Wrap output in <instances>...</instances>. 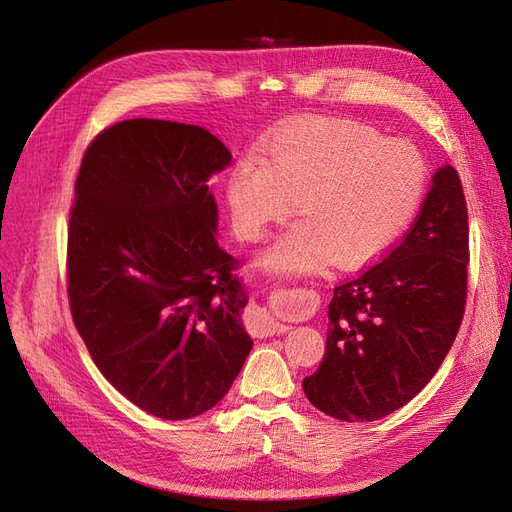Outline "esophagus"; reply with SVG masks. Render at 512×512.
<instances>
[{"mask_svg":"<svg viewBox=\"0 0 512 512\" xmlns=\"http://www.w3.org/2000/svg\"><path fill=\"white\" fill-rule=\"evenodd\" d=\"M288 331V324H282L273 320L267 312H258L256 316V333L260 337H271V335H282Z\"/></svg>","mask_w":512,"mask_h":512,"instance_id":"esophagus-1","label":"esophagus"}]
</instances>
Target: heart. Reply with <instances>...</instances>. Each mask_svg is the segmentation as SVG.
Masks as SVG:
<instances>
[{"instance_id":"obj_1","label":"heart","mask_w":512,"mask_h":512,"mask_svg":"<svg viewBox=\"0 0 512 512\" xmlns=\"http://www.w3.org/2000/svg\"><path fill=\"white\" fill-rule=\"evenodd\" d=\"M427 175L423 153L408 141L350 119L299 117L235 162L226 200L243 241H258L299 203L303 222L258 262L273 273H309L331 258L356 267L389 250L421 207Z\"/></svg>"}]
</instances>
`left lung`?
<instances>
[{"label": "left lung", "mask_w": 512, "mask_h": 512, "mask_svg": "<svg viewBox=\"0 0 512 512\" xmlns=\"http://www.w3.org/2000/svg\"><path fill=\"white\" fill-rule=\"evenodd\" d=\"M468 256L466 198L457 170L444 164L401 243L335 288L327 352L303 380L309 404L359 423L421 393L457 337Z\"/></svg>", "instance_id": "left-lung-1"}]
</instances>
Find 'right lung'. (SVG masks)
Segmentation results:
<instances>
[{
    "mask_svg": "<svg viewBox=\"0 0 512 512\" xmlns=\"http://www.w3.org/2000/svg\"><path fill=\"white\" fill-rule=\"evenodd\" d=\"M230 160L205 128L128 119L94 138L74 185V324L102 376L166 421L211 410L254 346L207 185Z\"/></svg>",
    "mask_w": 512,
    "mask_h": 512,
    "instance_id": "right-lung-1",
    "label": "right lung"
}]
</instances>
